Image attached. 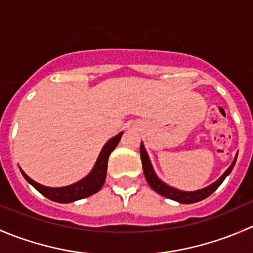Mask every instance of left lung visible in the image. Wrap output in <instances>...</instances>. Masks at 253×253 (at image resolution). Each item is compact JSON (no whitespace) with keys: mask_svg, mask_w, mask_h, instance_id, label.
I'll return each instance as SVG.
<instances>
[{"mask_svg":"<svg viewBox=\"0 0 253 253\" xmlns=\"http://www.w3.org/2000/svg\"><path fill=\"white\" fill-rule=\"evenodd\" d=\"M139 152H141L142 167H143V171H144L145 180H147V182L149 183L150 187H152L155 192L159 193V195L164 196V197L167 198H170V200H174L178 203H185V205L200 202V201L205 200V198L208 197V196H211V193H213L214 191L221 185V182L225 180L226 176L230 174L234 165H235L236 158H237V154H236L235 159H234V162L231 163L230 167L226 169V171L224 172V174L221 175L215 182L207 186L205 188H201V190H197V191H191L190 192V191H181V190H177V188L172 187V186L167 185L164 181H162L159 177H158L157 174H155L154 169H153L152 163H150V159L149 157H148L147 150H145L143 143H141V150H139Z\"/></svg>","mask_w":253,"mask_h":253,"instance_id":"1","label":"left lung"}]
</instances>
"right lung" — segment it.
<instances>
[{
    "label": "right lung",
    "instance_id": "right-lung-1",
    "mask_svg": "<svg viewBox=\"0 0 253 253\" xmlns=\"http://www.w3.org/2000/svg\"><path fill=\"white\" fill-rule=\"evenodd\" d=\"M122 133L120 132L117 136L112 137L110 141L105 143V145L101 149L100 154H99L98 159H96L95 165L91 169V171L84 178H82L78 182L72 183L70 186H65V187H47V186H42L40 183L35 182L34 180L29 177L22 169L20 172L24 176L25 180L35 188L39 191L42 196L48 198V200L53 201V202L58 203H71L75 201L82 200V198H86L89 196L94 195L98 192L101 187H103L104 182H105L106 177V170H108V160L110 157L112 150L116 148L119 144L120 139H121Z\"/></svg>",
    "mask_w": 253,
    "mask_h": 253
}]
</instances>
